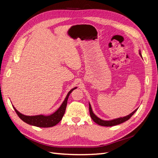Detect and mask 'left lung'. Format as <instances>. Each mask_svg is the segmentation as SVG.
<instances>
[{
  "instance_id": "1",
  "label": "left lung",
  "mask_w": 158,
  "mask_h": 158,
  "mask_svg": "<svg viewBox=\"0 0 158 158\" xmlns=\"http://www.w3.org/2000/svg\"><path fill=\"white\" fill-rule=\"evenodd\" d=\"M139 54L142 57V55H141L140 51H139ZM137 109H138V108L136 109H135L133 112H132L131 114H129L128 115H127V116L123 117H119V118H114V119H113V120H110V121H104V120H102V119H101V118H99V117H98L93 113L92 107H91V105L89 103V114L91 116V118H92V120L95 123H97L98 125H101V126H104V127H112V126H114V125H119V124H121L124 122L128 121V119L133 115L134 113H135L137 111Z\"/></svg>"
}]
</instances>
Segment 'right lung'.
Here are the masks:
<instances>
[{"label":"right lung","mask_w":158,"mask_h":158,"mask_svg":"<svg viewBox=\"0 0 158 158\" xmlns=\"http://www.w3.org/2000/svg\"><path fill=\"white\" fill-rule=\"evenodd\" d=\"M77 88V87H75L70 89L69 92L68 93L67 95L64 100L63 103L61 104L60 107L56 110V111L50 115H43V114H39V115H34V116H27L24 115L19 111H18L16 108L14 107L16 113L20 117L22 120L25 122L27 124H29L30 125L35 126L37 127H42V128H48L52 127L57 125L60 121L62 118H63L64 114L65 113V110L66 107V105H67L68 98L69 97L71 92L75 89Z\"/></svg>","instance_id":"obj_1"}]
</instances>
